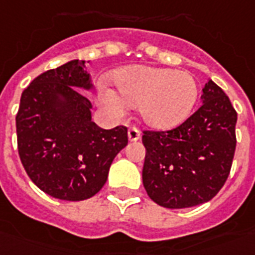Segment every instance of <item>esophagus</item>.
I'll list each match as a JSON object with an SVG mask.
<instances>
[{"instance_id": "esophagus-1", "label": "esophagus", "mask_w": 255, "mask_h": 255, "mask_svg": "<svg viewBox=\"0 0 255 255\" xmlns=\"http://www.w3.org/2000/svg\"><path fill=\"white\" fill-rule=\"evenodd\" d=\"M128 135H129L130 141H137V140H140L141 133H140V130L137 129L135 126H131V128L129 129V131H128Z\"/></svg>"}]
</instances>
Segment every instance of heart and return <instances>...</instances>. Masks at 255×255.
Returning <instances> with one entry per match:
<instances>
[{
  "label": "heart",
  "instance_id": "1",
  "mask_svg": "<svg viewBox=\"0 0 255 255\" xmlns=\"http://www.w3.org/2000/svg\"><path fill=\"white\" fill-rule=\"evenodd\" d=\"M120 95L102 88L98 100L113 114H121L126 105L140 106L146 125L168 129L190 115L198 98L196 80L189 73L152 66H129L115 74Z\"/></svg>",
  "mask_w": 255,
  "mask_h": 255
}]
</instances>
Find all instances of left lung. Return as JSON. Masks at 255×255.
I'll use <instances>...</instances> for the list:
<instances>
[{
  "label": "left lung",
  "instance_id": "left-lung-1",
  "mask_svg": "<svg viewBox=\"0 0 255 255\" xmlns=\"http://www.w3.org/2000/svg\"><path fill=\"white\" fill-rule=\"evenodd\" d=\"M204 105L171 130H144L142 183L152 201L168 209L208 202L230 175L238 115L223 89L209 80Z\"/></svg>",
  "mask_w": 255,
  "mask_h": 255
}]
</instances>
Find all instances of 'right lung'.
I'll use <instances>...</instances> for the list:
<instances>
[{"mask_svg": "<svg viewBox=\"0 0 255 255\" xmlns=\"http://www.w3.org/2000/svg\"><path fill=\"white\" fill-rule=\"evenodd\" d=\"M76 88H92L85 61L79 59L33 79L16 115L24 170L40 190L65 201L95 196L128 144V128H99L91 120V102Z\"/></svg>", "mask_w": 255, "mask_h": 255, "instance_id": "add662e5", "label": "right lung"}]
</instances>
